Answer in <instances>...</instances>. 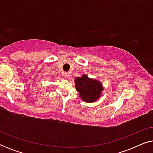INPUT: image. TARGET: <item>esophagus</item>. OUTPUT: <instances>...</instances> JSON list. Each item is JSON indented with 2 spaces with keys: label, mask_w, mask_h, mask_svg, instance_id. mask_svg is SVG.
Returning a JSON list of instances; mask_svg holds the SVG:
<instances>
[{
  "label": "esophagus",
  "mask_w": 153,
  "mask_h": 153,
  "mask_svg": "<svg viewBox=\"0 0 153 153\" xmlns=\"http://www.w3.org/2000/svg\"><path fill=\"white\" fill-rule=\"evenodd\" d=\"M64 76L65 77L66 79H68V78H69V76H70V74H69V73H68V72H65L64 74Z\"/></svg>",
  "instance_id": "esophagus-1"
}]
</instances>
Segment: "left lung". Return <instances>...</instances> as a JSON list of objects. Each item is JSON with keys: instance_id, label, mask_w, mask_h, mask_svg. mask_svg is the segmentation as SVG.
Here are the masks:
<instances>
[{"instance_id": "8db88e82", "label": "left lung", "mask_w": 153, "mask_h": 153, "mask_svg": "<svg viewBox=\"0 0 153 153\" xmlns=\"http://www.w3.org/2000/svg\"><path fill=\"white\" fill-rule=\"evenodd\" d=\"M75 87L81 100L86 102H93L97 100L102 95L103 86L99 81L90 79L87 75L75 79Z\"/></svg>"}]
</instances>
